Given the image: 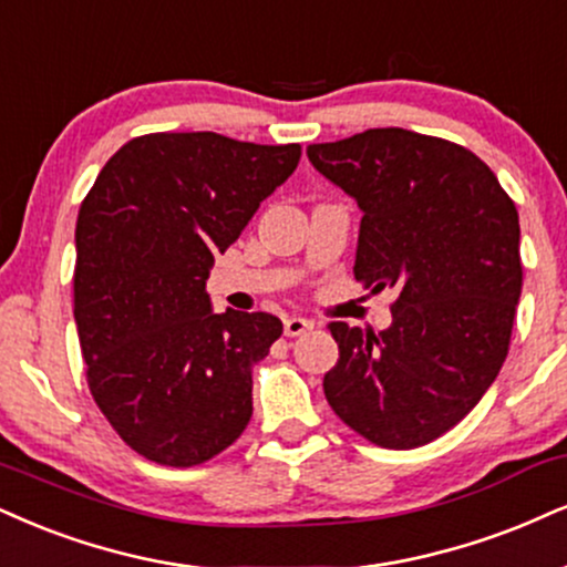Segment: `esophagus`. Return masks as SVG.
<instances>
[{"label": "esophagus", "mask_w": 567, "mask_h": 567, "mask_svg": "<svg viewBox=\"0 0 567 567\" xmlns=\"http://www.w3.org/2000/svg\"><path fill=\"white\" fill-rule=\"evenodd\" d=\"M312 326H316V323H312V320L291 316V318L284 320V333H286V337H302V333L310 331Z\"/></svg>", "instance_id": "1"}]
</instances>
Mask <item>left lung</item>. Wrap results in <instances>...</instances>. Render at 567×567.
<instances>
[{"label":"left lung","instance_id":"obj_1","mask_svg":"<svg viewBox=\"0 0 567 567\" xmlns=\"http://www.w3.org/2000/svg\"><path fill=\"white\" fill-rule=\"evenodd\" d=\"M307 157L362 209L354 278L396 289L386 331L328 326L326 400L368 442L415 450L463 421L507 358L518 209L484 159L415 131L370 128Z\"/></svg>","mask_w":567,"mask_h":567}]
</instances>
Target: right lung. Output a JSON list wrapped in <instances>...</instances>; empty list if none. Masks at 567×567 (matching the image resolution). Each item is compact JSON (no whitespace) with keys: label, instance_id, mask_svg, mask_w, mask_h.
Masks as SVG:
<instances>
[{"label":"right lung","instance_id":"add662e5","mask_svg":"<svg viewBox=\"0 0 567 567\" xmlns=\"http://www.w3.org/2000/svg\"><path fill=\"white\" fill-rule=\"evenodd\" d=\"M302 157L194 131L123 144L81 202L73 316L96 408L157 465L207 463L251 417V368L284 323L213 312L205 284Z\"/></svg>","mask_w":567,"mask_h":567}]
</instances>
